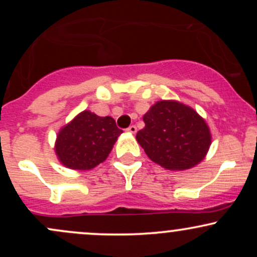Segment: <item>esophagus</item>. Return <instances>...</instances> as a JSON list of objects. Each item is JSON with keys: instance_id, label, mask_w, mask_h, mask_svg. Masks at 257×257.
Returning <instances> with one entry per match:
<instances>
[{"instance_id": "esophagus-1", "label": "esophagus", "mask_w": 257, "mask_h": 257, "mask_svg": "<svg viewBox=\"0 0 257 257\" xmlns=\"http://www.w3.org/2000/svg\"><path fill=\"white\" fill-rule=\"evenodd\" d=\"M126 132L131 133V134H135V133H137V126H135V125L128 126V128H126Z\"/></svg>"}]
</instances>
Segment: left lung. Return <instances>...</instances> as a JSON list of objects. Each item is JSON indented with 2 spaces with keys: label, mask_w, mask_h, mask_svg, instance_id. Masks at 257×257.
I'll use <instances>...</instances> for the list:
<instances>
[{
  "label": "left lung",
  "mask_w": 257,
  "mask_h": 257,
  "mask_svg": "<svg viewBox=\"0 0 257 257\" xmlns=\"http://www.w3.org/2000/svg\"><path fill=\"white\" fill-rule=\"evenodd\" d=\"M137 140L152 162L168 170L190 169L202 162L211 144L210 129L190 106L161 100L144 114Z\"/></svg>",
  "instance_id": "left-lung-1"
}]
</instances>
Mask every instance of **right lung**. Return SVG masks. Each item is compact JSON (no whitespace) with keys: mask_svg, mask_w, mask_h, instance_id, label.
<instances>
[{"mask_svg":"<svg viewBox=\"0 0 257 257\" xmlns=\"http://www.w3.org/2000/svg\"><path fill=\"white\" fill-rule=\"evenodd\" d=\"M122 133L112 117L85 110L60 129L54 150L66 168L90 170L107 158Z\"/></svg>","mask_w":257,"mask_h":257,"instance_id":"obj_1","label":"right lung"}]
</instances>
